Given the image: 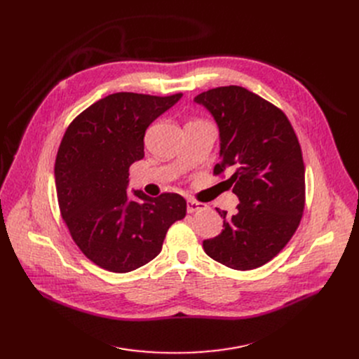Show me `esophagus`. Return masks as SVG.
Masks as SVG:
<instances>
[{
  "instance_id": "34e87169",
  "label": "esophagus",
  "mask_w": 359,
  "mask_h": 359,
  "mask_svg": "<svg viewBox=\"0 0 359 359\" xmlns=\"http://www.w3.org/2000/svg\"><path fill=\"white\" fill-rule=\"evenodd\" d=\"M206 208H208V206H206L202 202H198V201H194V199L187 201V212H189V214H194V212H198V211H203Z\"/></svg>"
}]
</instances>
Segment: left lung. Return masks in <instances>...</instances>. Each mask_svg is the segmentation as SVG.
Segmentation results:
<instances>
[{
  "label": "left lung",
  "mask_w": 359,
  "mask_h": 359,
  "mask_svg": "<svg viewBox=\"0 0 359 359\" xmlns=\"http://www.w3.org/2000/svg\"><path fill=\"white\" fill-rule=\"evenodd\" d=\"M215 118L221 160L215 176L238 196L237 212L224 218L219 236L205 240L203 250L236 271L265 265L287 246L303 218L306 170L298 138L287 115L271 102L240 86L203 91L195 97Z\"/></svg>",
  "instance_id": "left-lung-1"
}]
</instances>
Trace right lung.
Wrapping results in <instances>:
<instances>
[{
    "label": "right lung",
    "mask_w": 359,
    "mask_h": 359,
    "mask_svg": "<svg viewBox=\"0 0 359 359\" xmlns=\"http://www.w3.org/2000/svg\"><path fill=\"white\" fill-rule=\"evenodd\" d=\"M182 93H115L68 125L55 160L61 217L79 249L102 269L126 273L153 260L172 225L186 215L177 194L126 192L129 167L144 157L149 123Z\"/></svg>",
    "instance_id": "add662e5"
}]
</instances>
